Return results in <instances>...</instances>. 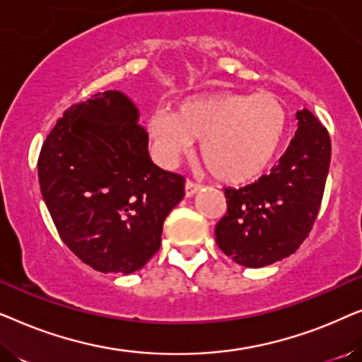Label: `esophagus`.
Returning a JSON list of instances; mask_svg holds the SVG:
<instances>
[{
	"label": "esophagus",
	"instance_id": "1",
	"mask_svg": "<svg viewBox=\"0 0 362 362\" xmlns=\"http://www.w3.org/2000/svg\"><path fill=\"white\" fill-rule=\"evenodd\" d=\"M201 189V185H197V182H194V181H189L187 180L186 181V185H185V192H186V197H191V196H194L197 191Z\"/></svg>",
	"mask_w": 362,
	"mask_h": 362
}]
</instances>
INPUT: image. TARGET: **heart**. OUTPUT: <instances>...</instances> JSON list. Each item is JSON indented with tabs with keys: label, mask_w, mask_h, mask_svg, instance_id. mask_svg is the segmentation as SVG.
Returning <instances> with one entry per match:
<instances>
[{
	"label": "heart",
	"mask_w": 362,
	"mask_h": 362,
	"mask_svg": "<svg viewBox=\"0 0 362 362\" xmlns=\"http://www.w3.org/2000/svg\"><path fill=\"white\" fill-rule=\"evenodd\" d=\"M288 115L270 93L217 92L189 97L177 113L156 108L146 120L153 151L175 165L201 140V158L209 175L240 185L259 177L284 143Z\"/></svg>",
	"instance_id": "1"
}]
</instances>
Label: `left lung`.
I'll use <instances>...</instances> for the list:
<instances>
[{"mask_svg":"<svg viewBox=\"0 0 362 362\" xmlns=\"http://www.w3.org/2000/svg\"><path fill=\"white\" fill-rule=\"evenodd\" d=\"M279 165L239 189L226 187L227 212L216 226L219 249L235 264L260 269L295 254L308 237L323 199L331 141L308 108Z\"/></svg>","mask_w":362,"mask_h":362,"instance_id":"8db88e82","label":"left lung"}]
</instances>
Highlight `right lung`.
<instances>
[{
    "mask_svg": "<svg viewBox=\"0 0 362 362\" xmlns=\"http://www.w3.org/2000/svg\"><path fill=\"white\" fill-rule=\"evenodd\" d=\"M135 103L120 90L72 105L49 133L39 185L59 235L103 274L130 275L161 245L163 222L185 197V177L148 153Z\"/></svg>",
    "mask_w": 362,
    "mask_h": 362,
    "instance_id": "obj_1",
    "label": "right lung"
}]
</instances>
